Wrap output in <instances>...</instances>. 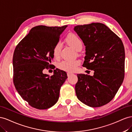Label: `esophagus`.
Wrapping results in <instances>:
<instances>
[{
	"label": "esophagus",
	"mask_w": 132,
	"mask_h": 132,
	"mask_svg": "<svg viewBox=\"0 0 132 132\" xmlns=\"http://www.w3.org/2000/svg\"><path fill=\"white\" fill-rule=\"evenodd\" d=\"M67 76H68V77H70V76H71V75H72V73H69V72H68V73H67Z\"/></svg>",
	"instance_id": "esophagus-1"
}]
</instances>
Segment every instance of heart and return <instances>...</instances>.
Wrapping results in <instances>:
<instances>
[{
    "instance_id": "1",
    "label": "heart",
    "mask_w": 132,
    "mask_h": 132,
    "mask_svg": "<svg viewBox=\"0 0 132 132\" xmlns=\"http://www.w3.org/2000/svg\"><path fill=\"white\" fill-rule=\"evenodd\" d=\"M66 41L70 46L72 47L77 51L82 50L83 43L81 40L75 34L71 33L66 37ZM62 48V45L60 43H56L53 49V56L55 59H59L60 52ZM80 64L78 60H63L57 64V67L62 71L66 72H73L77 68V66Z\"/></svg>"
}]
</instances>
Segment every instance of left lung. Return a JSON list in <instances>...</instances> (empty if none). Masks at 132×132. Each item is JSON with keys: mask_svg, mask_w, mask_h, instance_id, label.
<instances>
[{"mask_svg": "<svg viewBox=\"0 0 132 132\" xmlns=\"http://www.w3.org/2000/svg\"><path fill=\"white\" fill-rule=\"evenodd\" d=\"M74 31L86 46L83 66L93 75L78 74L77 98L91 107L104 106L113 98L125 77V51L122 41L100 22L77 25Z\"/></svg>", "mask_w": 132, "mask_h": 132, "instance_id": "1", "label": "left lung"}]
</instances>
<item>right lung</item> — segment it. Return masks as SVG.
Listing matches in <instances>:
<instances>
[{"instance_id": "obj_1", "label": "right lung", "mask_w": 132, "mask_h": 132, "mask_svg": "<svg viewBox=\"0 0 132 132\" xmlns=\"http://www.w3.org/2000/svg\"><path fill=\"white\" fill-rule=\"evenodd\" d=\"M67 26H35L14 50V84L22 98L32 107L46 110L59 100L60 88L67 78L66 73L56 69L50 77L43 71L50 66L54 47Z\"/></svg>"}]
</instances>
